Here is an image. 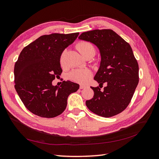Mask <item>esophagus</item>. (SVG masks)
Returning a JSON list of instances; mask_svg holds the SVG:
<instances>
[{"label":"esophagus","mask_w":159,"mask_h":159,"mask_svg":"<svg viewBox=\"0 0 159 159\" xmlns=\"http://www.w3.org/2000/svg\"><path fill=\"white\" fill-rule=\"evenodd\" d=\"M86 88V86H85V85H80V89H84V88Z\"/></svg>","instance_id":"1"}]
</instances>
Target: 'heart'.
I'll return each mask as SVG.
<instances>
[{
    "mask_svg": "<svg viewBox=\"0 0 159 159\" xmlns=\"http://www.w3.org/2000/svg\"><path fill=\"white\" fill-rule=\"evenodd\" d=\"M76 48L83 56L86 58L89 56L93 57L96 53L94 46L90 42L81 41L76 44ZM66 51H63L60 55V63L63 66L64 63V56ZM92 77V71L88 68H80L73 70L70 74V78L79 84H86Z\"/></svg>",
    "mask_w": 159,
    "mask_h": 159,
    "instance_id": "b5f03b06",
    "label": "heart"
}]
</instances>
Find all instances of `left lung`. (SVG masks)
<instances>
[{
  "label": "left lung",
  "mask_w": 159,
  "mask_h": 159,
  "mask_svg": "<svg viewBox=\"0 0 159 159\" xmlns=\"http://www.w3.org/2000/svg\"><path fill=\"white\" fill-rule=\"evenodd\" d=\"M79 39L96 45L101 54L100 66L94 77L100 87H91L94 95L85 104L102 117L120 114L130 104L139 81V64L130 45L111 29L84 32ZM104 83L107 86L101 90Z\"/></svg>",
  "instance_id": "obj_1"
}]
</instances>
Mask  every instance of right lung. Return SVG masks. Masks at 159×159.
<instances>
[{
	"mask_svg": "<svg viewBox=\"0 0 159 159\" xmlns=\"http://www.w3.org/2000/svg\"><path fill=\"white\" fill-rule=\"evenodd\" d=\"M78 35L79 33L42 35L20 52L14 68L15 88L33 114L43 118L57 116L66 110L70 94L79 89V84L70 81H63L60 87L52 85L62 73L60 55Z\"/></svg>",
	"mask_w": 159,
	"mask_h": 159,
	"instance_id": "1",
	"label": "right lung"
}]
</instances>
